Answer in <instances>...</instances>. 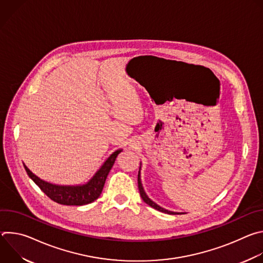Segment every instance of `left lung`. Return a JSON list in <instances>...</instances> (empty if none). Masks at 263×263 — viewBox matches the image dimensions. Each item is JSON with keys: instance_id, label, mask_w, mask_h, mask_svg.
<instances>
[{"instance_id": "left-lung-1", "label": "left lung", "mask_w": 263, "mask_h": 263, "mask_svg": "<svg viewBox=\"0 0 263 263\" xmlns=\"http://www.w3.org/2000/svg\"><path fill=\"white\" fill-rule=\"evenodd\" d=\"M137 181H138V190H139L140 197H141V199H142V200H143V201H144L148 206H151L152 208H154V209H156V210H158V211L165 212V213H168V214H179V213L172 212V211H168V210H165V209H163V208L159 207L157 204H155L153 201H151V200H149V199L147 198V196H146V195H145V193L143 192L142 185H141V182H140V178H139V174H138V179H137Z\"/></svg>"}]
</instances>
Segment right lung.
I'll return each instance as SVG.
<instances>
[{
    "label": "right lung",
    "mask_w": 263,
    "mask_h": 263,
    "mask_svg": "<svg viewBox=\"0 0 263 263\" xmlns=\"http://www.w3.org/2000/svg\"><path fill=\"white\" fill-rule=\"evenodd\" d=\"M121 152L122 149L116 151L105 161V163L97 172L93 178L87 184L81 186H60L48 183L39 177H36L25 164L24 166L28 176L52 201L61 205L81 206L89 204L100 197L106 178Z\"/></svg>",
    "instance_id": "1"
}]
</instances>
